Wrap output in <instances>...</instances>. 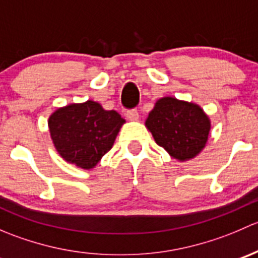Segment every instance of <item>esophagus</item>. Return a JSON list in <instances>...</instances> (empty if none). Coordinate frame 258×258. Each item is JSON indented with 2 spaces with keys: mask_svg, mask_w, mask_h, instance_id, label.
Masks as SVG:
<instances>
[{
  "mask_svg": "<svg viewBox=\"0 0 258 258\" xmlns=\"http://www.w3.org/2000/svg\"><path fill=\"white\" fill-rule=\"evenodd\" d=\"M126 117L127 118L130 119V121H137V119H139V112H137V110H128L126 112Z\"/></svg>",
  "mask_w": 258,
  "mask_h": 258,
  "instance_id": "obj_1",
  "label": "esophagus"
}]
</instances>
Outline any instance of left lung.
Wrapping results in <instances>:
<instances>
[{
    "instance_id": "left-lung-1",
    "label": "left lung",
    "mask_w": 258,
    "mask_h": 258,
    "mask_svg": "<svg viewBox=\"0 0 258 258\" xmlns=\"http://www.w3.org/2000/svg\"><path fill=\"white\" fill-rule=\"evenodd\" d=\"M146 127L156 144L173 158L187 161L204 150L211 128L210 118L200 106L163 97L148 113Z\"/></svg>"
}]
</instances>
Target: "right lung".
Segmentation results:
<instances>
[{
    "label": "right lung",
    "instance_id": "right-lung-1",
    "mask_svg": "<svg viewBox=\"0 0 258 258\" xmlns=\"http://www.w3.org/2000/svg\"><path fill=\"white\" fill-rule=\"evenodd\" d=\"M124 119L116 111L103 110L100 103L61 107L48 118V128L57 152L67 162L90 170L112 148Z\"/></svg>",
    "mask_w": 258,
    "mask_h": 258
}]
</instances>
